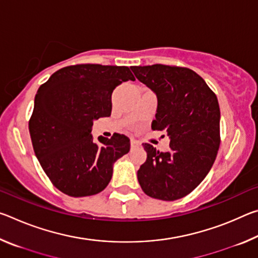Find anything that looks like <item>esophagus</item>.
Returning <instances> with one entry per match:
<instances>
[{
  "label": "esophagus",
  "mask_w": 258,
  "mask_h": 258,
  "mask_svg": "<svg viewBox=\"0 0 258 258\" xmlns=\"http://www.w3.org/2000/svg\"><path fill=\"white\" fill-rule=\"evenodd\" d=\"M131 146H132L133 148L138 147V146H139V142H138L135 139H131Z\"/></svg>",
  "instance_id": "1"
}]
</instances>
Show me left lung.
Listing matches in <instances>:
<instances>
[{
  "label": "left lung",
  "mask_w": 258,
  "mask_h": 258,
  "mask_svg": "<svg viewBox=\"0 0 258 258\" xmlns=\"http://www.w3.org/2000/svg\"><path fill=\"white\" fill-rule=\"evenodd\" d=\"M131 69L156 94L151 128L167 134L171 148L160 152L143 143L147 160L140 166L138 181L151 198H183L202 183L216 159L221 119L216 95L189 68L152 64Z\"/></svg>",
  "instance_id": "8db88e82"
}]
</instances>
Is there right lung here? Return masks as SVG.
Here are the masks:
<instances>
[{"label": "right lung", "mask_w": 258, "mask_h": 258, "mask_svg": "<svg viewBox=\"0 0 258 258\" xmlns=\"http://www.w3.org/2000/svg\"><path fill=\"white\" fill-rule=\"evenodd\" d=\"M135 81L128 67L76 64L59 69L40 86L29 133L36 158L55 187L71 197L101 192L113 164L130 151V139L113 134L93 141L92 125L111 113V93Z\"/></svg>", "instance_id": "right-lung-1"}]
</instances>
